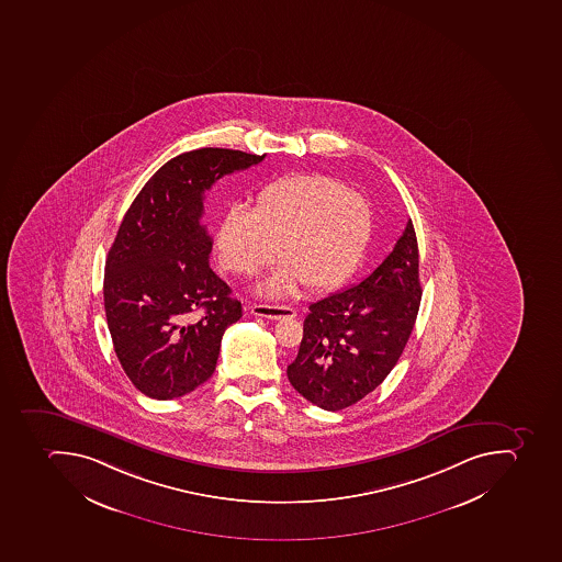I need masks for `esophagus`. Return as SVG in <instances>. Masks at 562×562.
Segmentation results:
<instances>
[{
    "label": "esophagus",
    "mask_w": 562,
    "mask_h": 562,
    "mask_svg": "<svg viewBox=\"0 0 562 562\" xmlns=\"http://www.w3.org/2000/svg\"><path fill=\"white\" fill-rule=\"evenodd\" d=\"M250 312L257 317H266V319H292L296 312L291 306L279 305H254Z\"/></svg>",
    "instance_id": "34e87169"
}]
</instances>
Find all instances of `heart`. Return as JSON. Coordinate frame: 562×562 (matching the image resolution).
Here are the masks:
<instances>
[{
	"instance_id": "b5f03b06",
	"label": "heart",
	"mask_w": 562,
	"mask_h": 562,
	"mask_svg": "<svg viewBox=\"0 0 562 562\" xmlns=\"http://www.w3.org/2000/svg\"><path fill=\"white\" fill-rule=\"evenodd\" d=\"M372 234V207L364 195L323 175H292L257 192L250 212L233 207L216 229L225 270L254 274L282 262L259 285L266 296L288 294L301 282L328 291L360 262Z\"/></svg>"
}]
</instances>
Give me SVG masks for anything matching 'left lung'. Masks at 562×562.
Wrapping results in <instances>:
<instances>
[{
	"mask_svg": "<svg viewBox=\"0 0 562 562\" xmlns=\"http://www.w3.org/2000/svg\"><path fill=\"white\" fill-rule=\"evenodd\" d=\"M419 303L418 239L409 221L367 279L308 306L296 360L288 367L294 390L324 411L360 402L404 352Z\"/></svg>",
	"mask_w": 562,
	"mask_h": 562,
	"instance_id": "obj_1",
	"label": "left lung"
}]
</instances>
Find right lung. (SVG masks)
I'll use <instances>...</instances> for the list:
<instances>
[{
    "instance_id": "1",
    "label": "right lung",
    "mask_w": 562,
    "mask_h": 562,
    "mask_svg": "<svg viewBox=\"0 0 562 562\" xmlns=\"http://www.w3.org/2000/svg\"><path fill=\"white\" fill-rule=\"evenodd\" d=\"M266 155L201 148L164 164L123 216L105 261L104 306L117 360L140 393L172 400L215 372L241 303L210 268L204 198Z\"/></svg>"
}]
</instances>
